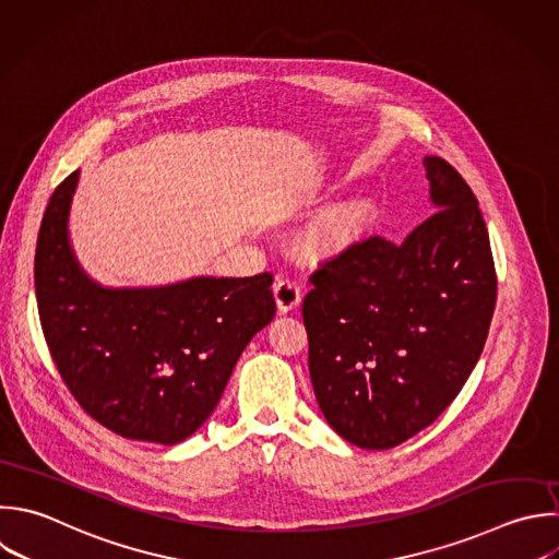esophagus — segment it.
<instances>
[{
    "instance_id": "obj_1",
    "label": "esophagus",
    "mask_w": 559,
    "mask_h": 559,
    "mask_svg": "<svg viewBox=\"0 0 559 559\" xmlns=\"http://www.w3.org/2000/svg\"><path fill=\"white\" fill-rule=\"evenodd\" d=\"M273 293H275L280 312H290V310H295V308L301 304V288H299V284H297L295 280H290V277H280V280L275 282Z\"/></svg>"
}]
</instances>
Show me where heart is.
<instances>
[{"label":"heart","instance_id":"obj_1","mask_svg":"<svg viewBox=\"0 0 559 559\" xmlns=\"http://www.w3.org/2000/svg\"><path fill=\"white\" fill-rule=\"evenodd\" d=\"M373 216L376 205L367 197H356L334 205L308 234L304 253L314 260H330L347 253L365 238Z\"/></svg>","mask_w":559,"mask_h":559}]
</instances>
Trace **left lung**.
Returning a JSON list of instances; mask_svg holds the SVG:
<instances>
[{
  "label": "left lung",
  "instance_id": "left-lung-1",
  "mask_svg": "<svg viewBox=\"0 0 559 559\" xmlns=\"http://www.w3.org/2000/svg\"><path fill=\"white\" fill-rule=\"evenodd\" d=\"M435 212L389 242L367 236L310 273L301 317L328 424L365 450L430 426L472 373L496 306L478 201L441 157L424 159Z\"/></svg>",
  "mask_w": 559,
  "mask_h": 559
}]
</instances>
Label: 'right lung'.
Instances as JSON below:
<instances>
[{
	"label": "right lung",
	"instance_id": "1",
	"mask_svg": "<svg viewBox=\"0 0 559 559\" xmlns=\"http://www.w3.org/2000/svg\"><path fill=\"white\" fill-rule=\"evenodd\" d=\"M79 170L50 197L35 253L50 356L81 408L116 435L177 443L216 408L247 343L275 314L273 275L109 290L76 264L68 214Z\"/></svg>",
	"mask_w": 559,
	"mask_h": 559
}]
</instances>
